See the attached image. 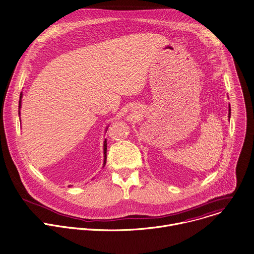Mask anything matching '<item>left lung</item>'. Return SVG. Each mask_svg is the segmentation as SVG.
Returning <instances> with one entry per match:
<instances>
[{
  "instance_id": "8db88e82",
  "label": "left lung",
  "mask_w": 254,
  "mask_h": 254,
  "mask_svg": "<svg viewBox=\"0 0 254 254\" xmlns=\"http://www.w3.org/2000/svg\"><path fill=\"white\" fill-rule=\"evenodd\" d=\"M229 107V109H228V118L230 119V106H228Z\"/></svg>"
}]
</instances>
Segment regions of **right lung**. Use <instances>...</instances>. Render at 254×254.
Instances as JSON below:
<instances>
[{"mask_svg": "<svg viewBox=\"0 0 254 254\" xmlns=\"http://www.w3.org/2000/svg\"><path fill=\"white\" fill-rule=\"evenodd\" d=\"M22 98H23V94L21 93L20 95V102H19V117L21 116V108H22ZM20 122H21V119H20ZM108 129V127L106 128V131ZM106 162H107V139L104 140V166L106 165ZM103 166V167H104Z\"/></svg>", "mask_w": 254, "mask_h": 254, "instance_id": "add662e5", "label": "right lung"}]
</instances>
